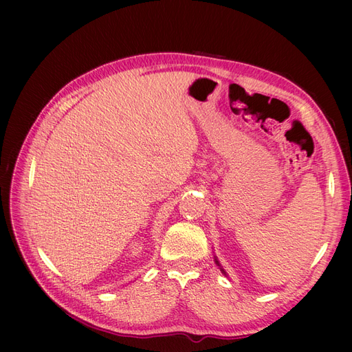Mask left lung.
Listing matches in <instances>:
<instances>
[{"instance_id": "left-lung-1", "label": "left lung", "mask_w": 352, "mask_h": 352, "mask_svg": "<svg viewBox=\"0 0 352 352\" xmlns=\"http://www.w3.org/2000/svg\"><path fill=\"white\" fill-rule=\"evenodd\" d=\"M214 261H216V264H217V265H219V267H220V272H221V273H223V274H225V276H228V273H226V272H225V269H223V267H221V265H220V263H219V260H217V257H214Z\"/></svg>"}]
</instances>
